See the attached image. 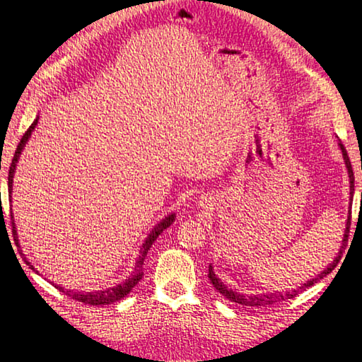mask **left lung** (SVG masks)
<instances>
[{
    "label": "left lung",
    "mask_w": 362,
    "mask_h": 362,
    "mask_svg": "<svg viewBox=\"0 0 362 362\" xmlns=\"http://www.w3.org/2000/svg\"><path fill=\"white\" fill-rule=\"evenodd\" d=\"M339 146H340L343 159H345V164H346V169H348V177H350V194H351V198H353V194H354V174H353V169H351V163H350V158H348V153H346V150H345V146H343V144L340 142V140H339ZM350 225H351V212H350V216H348V220H346V228H345V235H343V240H341V246H340V250H339V255H337L335 259H334V262L329 263L327 268H324L322 272H321L320 274H317L316 278L306 281V283H305L303 286H300L297 291L293 289L292 292H286V293H257V296H254V293H252V296H244V293H240V292H236V291H233V289H228V287H226V286L222 283V281H220V279L216 276V273H214L212 265H209V274H207V276H209L212 286L216 287V289H217L220 293H222L223 297L231 300V302L240 303V305H244V306H255V308H260V306L274 305V303H278V302H283V300L293 298V297L297 296L298 292L308 289V287L316 284L317 281L322 279L324 276H327L329 273H332V269L337 267V263H339L340 259H341L343 249H345V246H346L348 233H350Z\"/></svg>",
    "instance_id": "1"
}]
</instances>
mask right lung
Wrapping results in <instances>:
<instances>
[{
  "label": "right lung",
  "instance_id": "right-lung-1",
  "mask_svg": "<svg viewBox=\"0 0 362 362\" xmlns=\"http://www.w3.org/2000/svg\"><path fill=\"white\" fill-rule=\"evenodd\" d=\"M38 119H40V116H36V119L32 122V126L28 127L25 134H23L21 144L17 145L16 155H14V158H12V163H11V166H9V175H8L9 198H11V193H12V183H14V174H16L17 161H19V158L22 155V150L25 148V145L28 142L30 136H32V132L35 131L36 124H38ZM11 220H12V235H14V241L17 244V247L21 249L19 240H17V230H16V223H14V216L11 217ZM174 220H175V214H169L168 217H164L161 222L155 225V228L150 231V235L145 238L142 247H140V255H139V259L136 262V268H134V273L131 274V278H127L122 284H118V286H115V287H108V289H105V291H95V292H75V291H70V289H64V287L59 286V284H54V287H56V289H59V291H62L69 297L78 300V302H83V303H88V305H108V303H115V302H118V300L124 298L127 293L132 291V287L136 286L139 281L142 279V276H144L142 265H144V260H145V257H146V252H148L150 247L153 246V243L156 241V238L161 235L164 230L169 228L170 223H173ZM23 260H25L28 268H32L33 272L38 273V269H35V267L32 265V263H30L25 259V255H23Z\"/></svg>",
  "mask_w": 362,
  "mask_h": 362
}]
</instances>
